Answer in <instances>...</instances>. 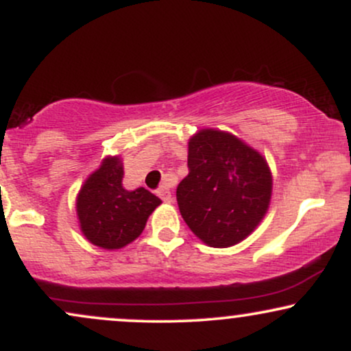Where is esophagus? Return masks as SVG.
I'll return each mask as SVG.
<instances>
[{"label":"esophagus","instance_id":"obj_1","mask_svg":"<svg viewBox=\"0 0 351 351\" xmlns=\"http://www.w3.org/2000/svg\"><path fill=\"white\" fill-rule=\"evenodd\" d=\"M158 196L165 201V203H171V201H173V193H171V189H170V184L163 183L162 186L158 188Z\"/></svg>","mask_w":351,"mask_h":351}]
</instances>
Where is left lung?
<instances>
[{
	"instance_id": "left-lung-1",
	"label": "left lung",
	"mask_w": 351,
	"mask_h": 351,
	"mask_svg": "<svg viewBox=\"0 0 351 351\" xmlns=\"http://www.w3.org/2000/svg\"><path fill=\"white\" fill-rule=\"evenodd\" d=\"M272 176L263 156L236 136L201 130L188 145V176L176 188L189 229L211 247L243 241L269 208Z\"/></svg>"
}]
</instances>
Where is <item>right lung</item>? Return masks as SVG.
Returning a JSON list of instances; mask_svg holds the SVG:
<instances>
[{
    "label": "right lung",
    "mask_w": 351,
    "mask_h": 351,
    "mask_svg": "<svg viewBox=\"0 0 351 351\" xmlns=\"http://www.w3.org/2000/svg\"><path fill=\"white\" fill-rule=\"evenodd\" d=\"M119 158H106L88 176L77 198V216L84 236L104 249H120L136 239L153 209L162 203L145 188L127 191Z\"/></svg>",
    "instance_id": "add662e5"
}]
</instances>
